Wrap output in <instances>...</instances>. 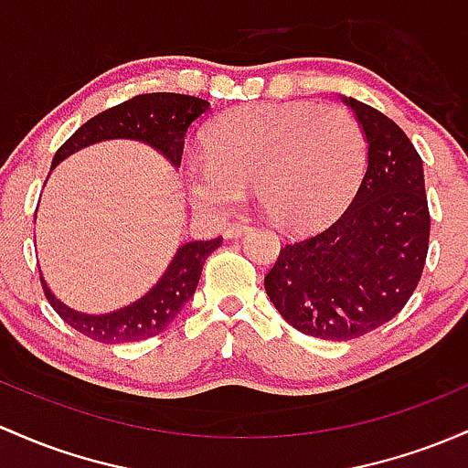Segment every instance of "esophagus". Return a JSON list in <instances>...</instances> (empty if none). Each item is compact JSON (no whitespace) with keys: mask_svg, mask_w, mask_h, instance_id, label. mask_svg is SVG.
<instances>
[{"mask_svg":"<svg viewBox=\"0 0 468 468\" xmlns=\"http://www.w3.org/2000/svg\"><path fill=\"white\" fill-rule=\"evenodd\" d=\"M250 229H253V226H250V224H246V222H235V224H230L229 229H226V238H239V235L249 233Z\"/></svg>","mask_w":468,"mask_h":468,"instance_id":"obj_1","label":"esophagus"}]
</instances>
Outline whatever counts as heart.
Here are the masks:
<instances>
[{
  "instance_id": "1",
  "label": "heart",
  "mask_w": 468,
  "mask_h": 468,
  "mask_svg": "<svg viewBox=\"0 0 468 468\" xmlns=\"http://www.w3.org/2000/svg\"><path fill=\"white\" fill-rule=\"evenodd\" d=\"M367 162L362 128L342 106L250 104L219 117L204 135V159L188 168V193L210 213H230L253 186L280 229L324 224L356 188Z\"/></svg>"
}]
</instances>
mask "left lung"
Segmentation results:
<instances>
[{
  "mask_svg": "<svg viewBox=\"0 0 468 468\" xmlns=\"http://www.w3.org/2000/svg\"><path fill=\"white\" fill-rule=\"evenodd\" d=\"M368 144L351 204L317 233L282 246L264 289L292 328L356 340L393 320L422 277L431 215L422 157L384 112L344 97Z\"/></svg>",
  "mask_w": 468,
  "mask_h": 468,
  "instance_id": "left-lung-1",
  "label": "left lung"
}]
</instances>
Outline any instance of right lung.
Instances as JSON below:
<instances>
[{
    "mask_svg": "<svg viewBox=\"0 0 468 468\" xmlns=\"http://www.w3.org/2000/svg\"><path fill=\"white\" fill-rule=\"evenodd\" d=\"M208 106L207 100L176 95V92L137 95L109 111H101L100 115L90 117L86 124L77 128L73 135L58 148L53 166L64 157H69L70 153L89 146V144L112 140V137H131V140L151 144L171 159L173 166H179L188 126L202 115H207ZM219 244H222V238L199 239V242L179 246L166 273L146 295L133 302L131 306L106 313V315H86V313L69 309L59 300H55L53 292L44 284L42 275H39V280H42L46 300L50 302L55 313L81 335L104 344L148 340L171 324L177 313L182 311V306L191 300L195 289H197L204 261Z\"/></svg>",
    "mask_w": 468,
    "mask_h": 468,
    "instance_id": "obj_1",
    "label": "right lung"
}]
</instances>
